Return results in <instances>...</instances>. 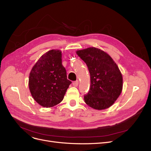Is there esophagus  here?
Segmentation results:
<instances>
[{
	"label": "esophagus",
	"instance_id": "obj_1",
	"mask_svg": "<svg viewBox=\"0 0 151 151\" xmlns=\"http://www.w3.org/2000/svg\"><path fill=\"white\" fill-rule=\"evenodd\" d=\"M72 85L74 86V87L78 86V85H79V81H74V82H73Z\"/></svg>",
	"mask_w": 151,
	"mask_h": 151
}]
</instances>
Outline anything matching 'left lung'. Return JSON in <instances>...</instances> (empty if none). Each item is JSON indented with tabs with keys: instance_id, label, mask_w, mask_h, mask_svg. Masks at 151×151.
<instances>
[{
	"instance_id": "left-lung-1",
	"label": "left lung",
	"mask_w": 151,
	"mask_h": 151,
	"mask_svg": "<svg viewBox=\"0 0 151 151\" xmlns=\"http://www.w3.org/2000/svg\"><path fill=\"white\" fill-rule=\"evenodd\" d=\"M88 67L89 91L84 96L85 103L96 109H104L115 103L122 91V75L116 63L103 50L90 47L77 51Z\"/></svg>"
}]
</instances>
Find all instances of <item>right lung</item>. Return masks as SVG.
<instances>
[{"label":"right lung","instance_id":"add662e5","mask_svg":"<svg viewBox=\"0 0 151 151\" xmlns=\"http://www.w3.org/2000/svg\"><path fill=\"white\" fill-rule=\"evenodd\" d=\"M71 83L62 64V52L58 50H50L43 55L29 74L31 94L43 107H53L60 103Z\"/></svg>","mask_w":151,"mask_h":151}]
</instances>
